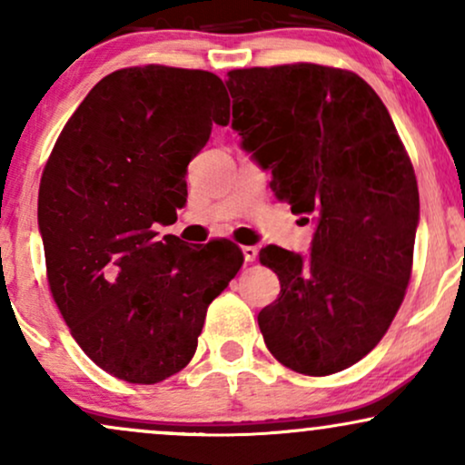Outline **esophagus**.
Instances as JSON below:
<instances>
[{
  "label": "esophagus",
  "instance_id": "34e87169",
  "mask_svg": "<svg viewBox=\"0 0 465 465\" xmlns=\"http://www.w3.org/2000/svg\"><path fill=\"white\" fill-rule=\"evenodd\" d=\"M243 256L245 262H254L259 259V248H254V245H243Z\"/></svg>",
  "mask_w": 465,
  "mask_h": 465
}]
</instances>
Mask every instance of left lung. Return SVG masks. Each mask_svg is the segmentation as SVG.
<instances>
[{
    "label": "left lung",
    "instance_id": "1",
    "mask_svg": "<svg viewBox=\"0 0 465 465\" xmlns=\"http://www.w3.org/2000/svg\"><path fill=\"white\" fill-rule=\"evenodd\" d=\"M226 85L232 127L272 170L276 198L317 222L308 259L261 250L280 278L261 334L291 371L331 375L360 362L403 303L420 211L414 165L380 96L345 68H237Z\"/></svg>",
    "mask_w": 465,
    "mask_h": 465
}]
</instances>
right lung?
Returning <instances> with one entry per match:
<instances>
[{
  "label": "right lung",
  "instance_id": "right-lung-1",
  "mask_svg": "<svg viewBox=\"0 0 465 465\" xmlns=\"http://www.w3.org/2000/svg\"><path fill=\"white\" fill-rule=\"evenodd\" d=\"M231 123L209 71L146 64L103 77L55 140L38 189L47 282L77 345L129 383L185 369L206 308L243 265L228 239L185 245L154 226L187 200V165Z\"/></svg>",
  "mask_w": 465,
  "mask_h": 465
}]
</instances>
